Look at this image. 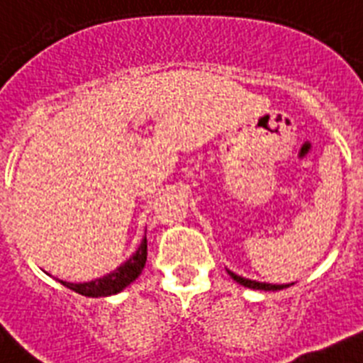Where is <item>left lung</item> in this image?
Here are the masks:
<instances>
[{
	"instance_id": "1",
	"label": "left lung",
	"mask_w": 363,
	"mask_h": 363,
	"mask_svg": "<svg viewBox=\"0 0 363 363\" xmlns=\"http://www.w3.org/2000/svg\"><path fill=\"white\" fill-rule=\"evenodd\" d=\"M228 274L231 276L237 284L244 285V287L248 289H257V291H281V289H287L291 287L293 284H284V285H276V284H267V281H255V279H248V278H242V276H238V274L231 272L228 270Z\"/></svg>"
}]
</instances>
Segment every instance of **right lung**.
Masks as SVG:
<instances>
[{"mask_svg":"<svg viewBox=\"0 0 363 363\" xmlns=\"http://www.w3.org/2000/svg\"><path fill=\"white\" fill-rule=\"evenodd\" d=\"M147 261V237L141 238V244L138 246L130 257L126 259L125 263L106 274L102 278L84 281V284H70L59 279V284L65 285L70 291L82 294V296H91V298H99V296H111V294L121 293L123 289L128 287L135 278L140 276L141 270L145 268Z\"/></svg>","mask_w":363,"mask_h":363,"instance_id":"1","label":"right lung"}]
</instances>
